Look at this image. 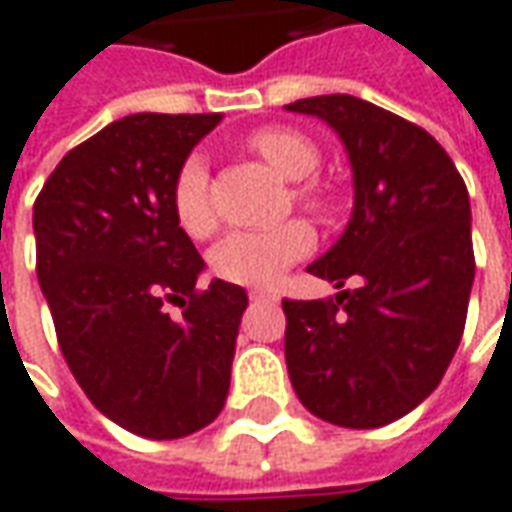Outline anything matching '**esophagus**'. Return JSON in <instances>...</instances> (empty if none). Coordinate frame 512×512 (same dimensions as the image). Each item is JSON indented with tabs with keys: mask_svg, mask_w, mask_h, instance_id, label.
Returning <instances> with one entry per match:
<instances>
[{
	"mask_svg": "<svg viewBox=\"0 0 512 512\" xmlns=\"http://www.w3.org/2000/svg\"><path fill=\"white\" fill-rule=\"evenodd\" d=\"M249 300H255V303H277V294L263 289H252L249 291Z\"/></svg>",
	"mask_w": 512,
	"mask_h": 512,
	"instance_id": "esophagus-1",
	"label": "esophagus"
}]
</instances>
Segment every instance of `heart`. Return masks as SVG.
Listing matches in <instances>:
<instances>
[{"label":"heart","mask_w":512,"mask_h":512,"mask_svg":"<svg viewBox=\"0 0 512 512\" xmlns=\"http://www.w3.org/2000/svg\"><path fill=\"white\" fill-rule=\"evenodd\" d=\"M246 147L257 152L269 167L294 186V201L311 215H326L331 192L323 181L309 178L320 167V150L309 135L294 127H263L246 138ZM172 209L178 226L189 238H209L218 226V215L209 192V169L201 155H189L172 184ZM314 246V232L306 221H286L272 229L232 232L212 249L209 266L215 277L238 286H272L291 263L303 260Z\"/></svg>","instance_id":"heart-1"}]
</instances>
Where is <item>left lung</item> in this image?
<instances>
[{"label":"left lung","instance_id":"1","mask_svg":"<svg viewBox=\"0 0 512 512\" xmlns=\"http://www.w3.org/2000/svg\"><path fill=\"white\" fill-rule=\"evenodd\" d=\"M286 110L328 121L354 172L343 238L309 266L343 291L283 300L289 379L314 416L379 428L431 394L462 340L476 274L467 186L431 133L371 101L337 93Z\"/></svg>","mask_w":512,"mask_h":512}]
</instances>
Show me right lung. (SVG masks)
Listing matches in <instances>:
<instances>
[{
	"label": "right lung",
	"mask_w": 512,
	"mask_h": 512,
	"mask_svg": "<svg viewBox=\"0 0 512 512\" xmlns=\"http://www.w3.org/2000/svg\"><path fill=\"white\" fill-rule=\"evenodd\" d=\"M218 113H135L73 147L33 203L36 274L64 360L115 425L181 439L223 411L246 291L212 280L172 184ZM185 309L181 321L168 306Z\"/></svg>",
	"instance_id": "obj_1"
}]
</instances>
